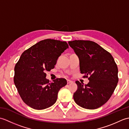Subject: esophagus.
I'll list each match as a JSON object with an SVG mask.
<instances>
[{
  "label": "esophagus",
  "instance_id": "34e87169",
  "mask_svg": "<svg viewBox=\"0 0 129 129\" xmlns=\"http://www.w3.org/2000/svg\"><path fill=\"white\" fill-rule=\"evenodd\" d=\"M73 83V81H72V80H67V83L68 84H70V83Z\"/></svg>",
  "mask_w": 129,
  "mask_h": 129
}]
</instances>
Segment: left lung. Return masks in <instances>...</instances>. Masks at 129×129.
I'll return each instance as SVG.
<instances>
[{
	"instance_id": "left-lung-1",
	"label": "left lung",
	"mask_w": 129,
	"mask_h": 129,
	"mask_svg": "<svg viewBox=\"0 0 129 129\" xmlns=\"http://www.w3.org/2000/svg\"><path fill=\"white\" fill-rule=\"evenodd\" d=\"M68 43L79 56L83 78L89 80L84 85L76 81L78 89L74 100L85 109L100 108L110 98L118 83L116 62L110 53L92 41L75 40Z\"/></svg>"
}]
</instances>
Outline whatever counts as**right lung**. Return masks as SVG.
<instances>
[{
    "instance_id": "add662e5",
    "label": "right lung",
    "mask_w": 129,
    "mask_h": 129,
    "mask_svg": "<svg viewBox=\"0 0 129 129\" xmlns=\"http://www.w3.org/2000/svg\"><path fill=\"white\" fill-rule=\"evenodd\" d=\"M66 42L47 39L24 51L16 63L14 82L21 99L36 110H43L55 103L66 79L57 78L53 83L46 79V71L54 69L58 57L68 48Z\"/></svg>"
}]
</instances>
